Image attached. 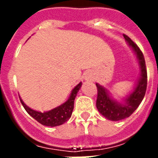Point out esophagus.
Masks as SVG:
<instances>
[{
	"label": "esophagus",
	"instance_id": "1",
	"mask_svg": "<svg viewBox=\"0 0 158 158\" xmlns=\"http://www.w3.org/2000/svg\"><path fill=\"white\" fill-rule=\"evenodd\" d=\"M84 81L86 82H92L93 80H94V75H93V74H92L91 72H86L85 74H84Z\"/></svg>",
	"mask_w": 158,
	"mask_h": 158
}]
</instances>
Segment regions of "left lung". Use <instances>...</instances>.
Listing matches in <instances>:
<instances>
[{
    "instance_id": "8db88e82",
    "label": "left lung",
    "mask_w": 158,
    "mask_h": 158,
    "mask_svg": "<svg viewBox=\"0 0 158 158\" xmlns=\"http://www.w3.org/2000/svg\"><path fill=\"white\" fill-rule=\"evenodd\" d=\"M128 46L135 53L139 67V76L135 82L133 89L125 97L117 101L111 96L106 88L97 83L98 98L96 106L98 110L106 119L112 121L124 120L132 115L144 98L147 89V70L142 52L128 36L124 34Z\"/></svg>"
}]
</instances>
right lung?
I'll list each match as a JSON object with an SVG mask.
<instances>
[{
	"mask_svg": "<svg viewBox=\"0 0 158 158\" xmlns=\"http://www.w3.org/2000/svg\"><path fill=\"white\" fill-rule=\"evenodd\" d=\"M81 86L82 82H80L72 89L69 98L64 103L53 108L52 110L44 111V112L33 110L23 102L20 97H19V99H20L21 103L26 110V111L32 117L34 118L37 121H38L42 125H46V126L55 127V126L63 125L71 117L73 109H74V99H75V97L77 96V94H78Z\"/></svg>",
	"mask_w": 158,
	"mask_h": 158,
	"instance_id": "1",
	"label": "right lung"
}]
</instances>
